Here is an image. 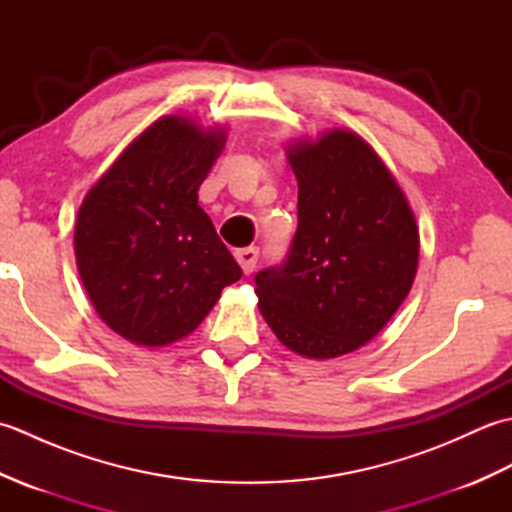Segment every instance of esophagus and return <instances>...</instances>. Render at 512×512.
<instances>
[{
    "label": "esophagus",
    "instance_id": "34e87169",
    "mask_svg": "<svg viewBox=\"0 0 512 512\" xmlns=\"http://www.w3.org/2000/svg\"><path fill=\"white\" fill-rule=\"evenodd\" d=\"M235 259H237V264L242 266V270H244V275H250L253 273V270L257 268V259H259V248H255V246H248V248H239V250H235Z\"/></svg>",
    "mask_w": 512,
    "mask_h": 512
}]
</instances>
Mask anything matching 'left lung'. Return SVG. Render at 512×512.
I'll use <instances>...</instances> for the list:
<instances>
[{
  "mask_svg": "<svg viewBox=\"0 0 512 512\" xmlns=\"http://www.w3.org/2000/svg\"><path fill=\"white\" fill-rule=\"evenodd\" d=\"M297 233L286 262L259 270V312L288 350L336 358L369 343L409 295L420 235L385 162L350 129L288 145Z\"/></svg>",
  "mask_w": 512,
  "mask_h": 512,
  "instance_id": "left-lung-1",
  "label": "left lung"
}]
</instances>
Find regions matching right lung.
<instances>
[{
	"label": "right lung",
	"instance_id": "obj_1",
	"mask_svg": "<svg viewBox=\"0 0 512 512\" xmlns=\"http://www.w3.org/2000/svg\"><path fill=\"white\" fill-rule=\"evenodd\" d=\"M226 129L162 116L85 195L74 255L99 317L123 339L162 347L189 336L242 277L198 204Z\"/></svg>",
	"mask_w": 512,
	"mask_h": 512
}]
</instances>
